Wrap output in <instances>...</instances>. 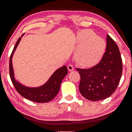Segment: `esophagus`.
<instances>
[{
  "label": "esophagus",
  "mask_w": 132,
  "mask_h": 132,
  "mask_svg": "<svg viewBox=\"0 0 132 132\" xmlns=\"http://www.w3.org/2000/svg\"><path fill=\"white\" fill-rule=\"evenodd\" d=\"M67 68H68V71H73V70H74V67H73V65L72 64H69L68 65V67H67Z\"/></svg>",
  "instance_id": "esophagus-1"
}]
</instances>
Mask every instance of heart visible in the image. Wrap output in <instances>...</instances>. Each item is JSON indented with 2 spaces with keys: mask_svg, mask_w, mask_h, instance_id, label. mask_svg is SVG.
I'll return each mask as SVG.
<instances>
[{
  "mask_svg": "<svg viewBox=\"0 0 132 132\" xmlns=\"http://www.w3.org/2000/svg\"><path fill=\"white\" fill-rule=\"evenodd\" d=\"M79 48L75 53L77 62L84 66H92L102 58L106 48L103 39L90 30H84L77 37Z\"/></svg>",
  "mask_w": 132,
  "mask_h": 132,
  "instance_id": "heart-1",
  "label": "heart"
}]
</instances>
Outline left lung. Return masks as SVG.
Segmentation results:
<instances>
[{"instance_id": "obj_1", "label": "left lung", "mask_w": 132, "mask_h": 132, "mask_svg": "<svg viewBox=\"0 0 132 132\" xmlns=\"http://www.w3.org/2000/svg\"><path fill=\"white\" fill-rule=\"evenodd\" d=\"M106 43V52L98 64L87 69L76 68L80 76V93L91 101L103 100L111 96L121 77L122 62L118 47L109 35Z\"/></svg>"}]
</instances>
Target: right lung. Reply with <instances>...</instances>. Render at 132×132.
Returning <instances> with one entry per match:
<instances>
[{
	"label": "right lung",
	"instance_id": "obj_1",
	"mask_svg": "<svg viewBox=\"0 0 132 132\" xmlns=\"http://www.w3.org/2000/svg\"><path fill=\"white\" fill-rule=\"evenodd\" d=\"M23 34L21 37H22ZM20 37L14 46L10 59V75L12 84L17 91L25 98L36 103H46L55 98L60 89L61 84L65 76L68 74L66 66H63L55 71L47 82L43 85L37 88H30L25 86L14 78V70L12 68V58L18 44L21 40Z\"/></svg>",
	"mask_w": 132,
	"mask_h": 132
}]
</instances>
